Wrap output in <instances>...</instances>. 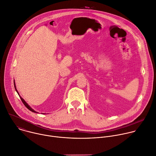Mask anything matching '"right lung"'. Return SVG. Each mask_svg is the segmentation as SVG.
<instances>
[{"label":"right lung","mask_w":156,"mask_h":156,"mask_svg":"<svg viewBox=\"0 0 156 156\" xmlns=\"http://www.w3.org/2000/svg\"><path fill=\"white\" fill-rule=\"evenodd\" d=\"M14 86H15V90H16V91H17V93H18V95H19V93H18V91H17V90H16V85H15V82H14ZM20 98H21V101H22V102L23 103V104L24 105V106L29 109V110H30V111H32L33 112H36V113H39V112H36V111H35L34 109H33L32 108H31L28 105H27V103L20 96Z\"/></svg>","instance_id":"right-lung-1"}]
</instances>
